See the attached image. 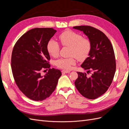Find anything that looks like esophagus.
Returning a JSON list of instances; mask_svg holds the SVG:
<instances>
[{
    "label": "esophagus",
    "mask_w": 129,
    "mask_h": 129,
    "mask_svg": "<svg viewBox=\"0 0 129 129\" xmlns=\"http://www.w3.org/2000/svg\"><path fill=\"white\" fill-rule=\"evenodd\" d=\"M70 72H71L70 71H66V70H63V71H62V73H69Z\"/></svg>",
    "instance_id": "obj_1"
}]
</instances>
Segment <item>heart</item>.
Instances as JSON below:
<instances>
[{
	"label": "heart",
	"mask_w": 129,
	"mask_h": 129,
	"mask_svg": "<svg viewBox=\"0 0 129 129\" xmlns=\"http://www.w3.org/2000/svg\"><path fill=\"white\" fill-rule=\"evenodd\" d=\"M62 46L69 47L70 56L69 58H61L55 62L57 67L68 70L76 63L75 57L77 60L82 61L87 58L91 50V42L88 39L84 38L81 34L74 31L68 30L61 33L58 36ZM60 47L58 43L53 39L50 40L47 49L50 55L57 57L59 54Z\"/></svg>",
	"instance_id": "b5f03b06"
}]
</instances>
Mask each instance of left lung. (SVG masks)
Listing matches in <instances>:
<instances>
[{"label":"left lung","mask_w":129,"mask_h":129,"mask_svg":"<svg viewBox=\"0 0 129 129\" xmlns=\"http://www.w3.org/2000/svg\"><path fill=\"white\" fill-rule=\"evenodd\" d=\"M86 35L91 44L89 57L81 66L87 73L77 72L75 87L81 94L90 100L98 98L110 86L116 72V60L110 41L102 31L89 26H74Z\"/></svg>","instance_id":"obj_1"}]
</instances>
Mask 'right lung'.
Returning <instances> with one entry per match:
<instances>
[{
    "label": "right lung",
    "mask_w": 129,
    "mask_h": 129,
    "mask_svg": "<svg viewBox=\"0 0 129 129\" xmlns=\"http://www.w3.org/2000/svg\"><path fill=\"white\" fill-rule=\"evenodd\" d=\"M56 32L52 28H36L27 31L14 46L11 68L15 83L30 100L41 101L55 90L61 71L50 68L47 45ZM49 68L45 76L41 73ZM46 70L44 72H45Z\"/></svg>",
    "instance_id": "add662e5"
}]
</instances>
